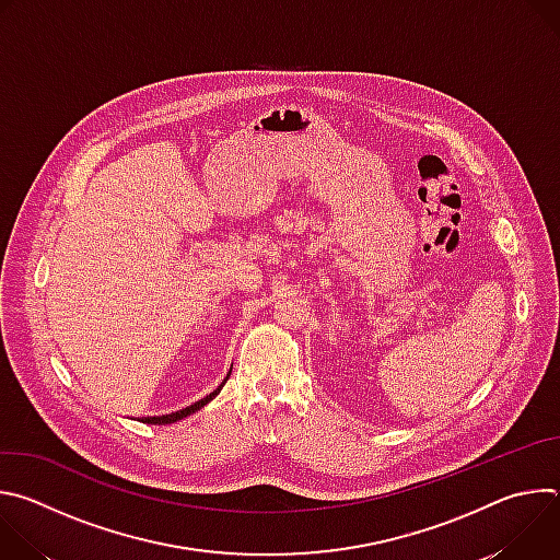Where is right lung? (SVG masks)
I'll return each mask as SVG.
<instances>
[{"label": "right lung", "mask_w": 560, "mask_h": 560, "mask_svg": "<svg viewBox=\"0 0 560 560\" xmlns=\"http://www.w3.org/2000/svg\"><path fill=\"white\" fill-rule=\"evenodd\" d=\"M228 376H230V372H228ZM228 376L223 378V383L214 389V392H210L206 398H201V401H197V404H192V406H188V408H184V410H179V412H173V415H164V417H148V419H141V423H148V425H168V423H177V421H182V419H186V417H190V415H195L197 410H201L203 406H208L212 398L221 392V387L225 385V381H228Z\"/></svg>", "instance_id": "1"}]
</instances>
